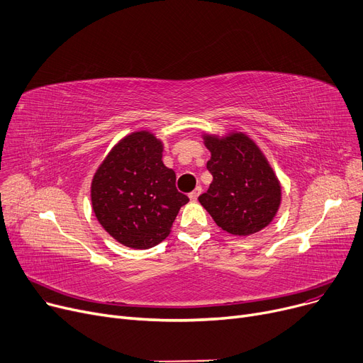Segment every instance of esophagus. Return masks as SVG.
<instances>
[{"label":"esophagus","instance_id":"1","mask_svg":"<svg viewBox=\"0 0 363 363\" xmlns=\"http://www.w3.org/2000/svg\"><path fill=\"white\" fill-rule=\"evenodd\" d=\"M201 194V186H196L191 193H189V199H191L193 201H196L199 199V196Z\"/></svg>","mask_w":363,"mask_h":363}]
</instances>
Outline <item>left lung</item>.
Segmentation results:
<instances>
[{
    "label": "left lung",
    "mask_w": 363,
    "mask_h": 363,
    "mask_svg": "<svg viewBox=\"0 0 363 363\" xmlns=\"http://www.w3.org/2000/svg\"><path fill=\"white\" fill-rule=\"evenodd\" d=\"M204 140L212 152L207 170L213 181L199 201L223 231L242 237L259 233L272 222L281 203L272 167L242 132Z\"/></svg>",
    "instance_id": "8db88e82"
}]
</instances>
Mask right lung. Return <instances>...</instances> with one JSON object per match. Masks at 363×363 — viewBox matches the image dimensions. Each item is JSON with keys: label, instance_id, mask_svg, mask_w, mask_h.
I'll return each instance as SVG.
<instances>
[{"label": "right lung", "instance_id": "add662e5", "mask_svg": "<svg viewBox=\"0 0 363 363\" xmlns=\"http://www.w3.org/2000/svg\"><path fill=\"white\" fill-rule=\"evenodd\" d=\"M162 143L150 132L125 137L108 152L91 185L94 213L104 230L130 249H150L170 233L189 199L162 162Z\"/></svg>", "mask_w": 363, "mask_h": 363}]
</instances>
